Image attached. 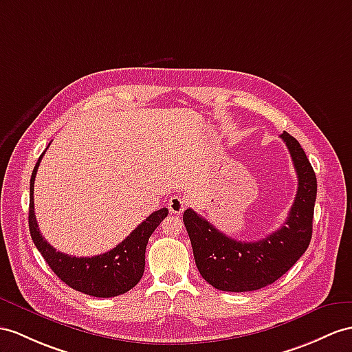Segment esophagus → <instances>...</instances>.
I'll list each match as a JSON object with an SVG mask.
<instances>
[{"label":"esophagus","mask_w":352,"mask_h":352,"mask_svg":"<svg viewBox=\"0 0 352 352\" xmlns=\"http://www.w3.org/2000/svg\"><path fill=\"white\" fill-rule=\"evenodd\" d=\"M185 208H186V200L182 195L176 194L168 200V209L171 213H176V215H179V213H182L185 210Z\"/></svg>","instance_id":"obj_1"}]
</instances>
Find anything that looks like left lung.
Returning a JSON list of instances; mask_svg holds the SVG:
<instances>
[{
	"label": "left lung",
	"mask_w": 352,
	"mask_h": 352,
	"mask_svg": "<svg viewBox=\"0 0 352 352\" xmlns=\"http://www.w3.org/2000/svg\"><path fill=\"white\" fill-rule=\"evenodd\" d=\"M297 171V194L285 224L256 242H239L226 236L192 209L184 212L194 260L203 279L221 291L245 293L267 287L293 267L312 237L316 176L303 148L282 133Z\"/></svg>",
	"instance_id": "obj_1"
}]
</instances>
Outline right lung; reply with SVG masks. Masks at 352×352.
Segmentation results:
<instances>
[{
  "mask_svg": "<svg viewBox=\"0 0 352 352\" xmlns=\"http://www.w3.org/2000/svg\"><path fill=\"white\" fill-rule=\"evenodd\" d=\"M45 155L41 153L30 182V233L34 245L46 260L55 275L68 287L94 297H116L139 284L144 272V252L151 234L168 215L162 208L155 210L133 230L130 236L109 252L96 256H74L56 251L41 236L34 213V181Z\"/></svg>",
  "mask_w": 352,
  "mask_h": 352,
  "instance_id": "add662e5",
  "label": "right lung"
}]
</instances>
